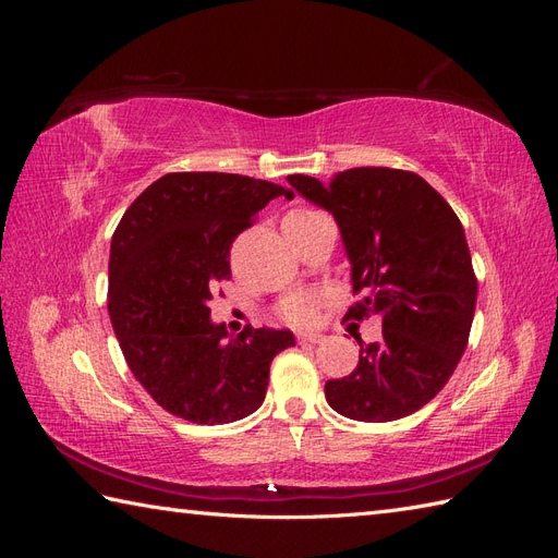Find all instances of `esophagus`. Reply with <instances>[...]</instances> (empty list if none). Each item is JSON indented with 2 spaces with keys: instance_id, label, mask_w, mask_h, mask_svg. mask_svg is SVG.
Masks as SVG:
<instances>
[{
  "instance_id": "obj_1",
  "label": "esophagus",
  "mask_w": 558,
  "mask_h": 558,
  "mask_svg": "<svg viewBox=\"0 0 558 558\" xmlns=\"http://www.w3.org/2000/svg\"><path fill=\"white\" fill-rule=\"evenodd\" d=\"M326 340V335H320V332H298V342L300 344H318V342H324Z\"/></svg>"
}]
</instances>
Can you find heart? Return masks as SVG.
Masks as SVG:
<instances>
[{
    "label": "heart",
    "mask_w": 558,
    "mask_h": 558,
    "mask_svg": "<svg viewBox=\"0 0 558 558\" xmlns=\"http://www.w3.org/2000/svg\"><path fill=\"white\" fill-rule=\"evenodd\" d=\"M318 211L312 209H302V211H293L291 216L298 218H307V216H316ZM326 298L320 295L318 291H293L289 295H283L277 305V314L286 320V324L293 326H310L314 324V318L318 314V310L324 307Z\"/></svg>",
    "instance_id": "b5f03b06"
}]
</instances>
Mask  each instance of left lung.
<instances>
[{"label": "left lung", "instance_id": "left-lung-1", "mask_svg": "<svg viewBox=\"0 0 558 558\" xmlns=\"http://www.w3.org/2000/svg\"><path fill=\"white\" fill-rule=\"evenodd\" d=\"M289 183L340 226L353 293H363L347 316H381V340H359L356 369L326 381L328 404L367 424L414 414L453 375L475 316L477 277L459 216L428 181L391 167Z\"/></svg>", "mask_w": 558, "mask_h": 558}]
</instances>
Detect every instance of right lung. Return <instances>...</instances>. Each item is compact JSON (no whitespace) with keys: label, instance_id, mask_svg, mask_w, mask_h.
<instances>
[{"label":"right lung","instance_id":"add662e5","mask_svg":"<svg viewBox=\"0 0 558 558\" xmlns=\"http://www.w3.org/2000/svg\"><path fill=\"white\" fill-rule=\"evenodd\" d=\"M277 183L223 172H172L154 181L118 223L109 256V316L123 356L162 410L214 426L256 412L269 363L295 347L291 330L228 337L209 300L230 279V246Z\"/></svg>","mask_w":558,"mask_h":558}]
</instances>
